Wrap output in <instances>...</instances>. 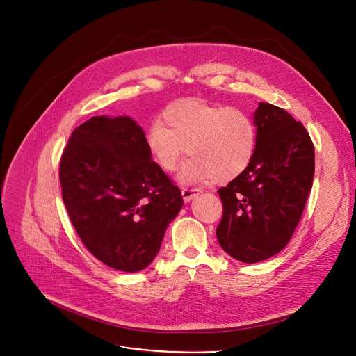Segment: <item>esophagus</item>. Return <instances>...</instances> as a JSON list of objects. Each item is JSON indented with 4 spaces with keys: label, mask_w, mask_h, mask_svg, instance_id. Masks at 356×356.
<instances>
[{
    "label": "esophagus",
    "mask_w": 356,
    "mask_h": 356,
    "mask_svg": "<svg viewBox=\"0 0 356 356\" xmlns=\"http://www.w3.org/2000/svg\"><path fill=\"white\" fill-rule=\"evenodd\" d=\"M200 193V191L199 189H188V188H184V189H181V196H183V200L188 203V202H191L195 196H197Z\"/></svg>",
    "instance_id": "1"
}]
</instances>
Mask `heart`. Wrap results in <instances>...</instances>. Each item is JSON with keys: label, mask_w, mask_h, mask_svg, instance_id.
Wrapping results in <instances>:
<instances>
[{"label": "heart", "mask_w": 356, "mask_h": 356, "mask_svg": "<svg viewBox=\"0 0 356 356\" xmlns=\"http://www.w3.org/2000/svg\"><path fill=\"white\" fill-rule=\"evenodd\" d=\"M149 156L161 170L175 172L186 153L179 180L195 184L215 180L227 183L238 177L254 159L257 127L245 111L183 99L167 106L163 124L153 122L145 133Z\"/></svg>", "instance_id": "b5f03b06"}]
</instances>
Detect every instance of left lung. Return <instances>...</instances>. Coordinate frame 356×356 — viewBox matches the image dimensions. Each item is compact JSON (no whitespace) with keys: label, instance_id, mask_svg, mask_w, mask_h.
<instances>
[{"label":"left lung","instance_id":"8db88e82","mask_svg":"<svg viewBox=\"0 0 356 356\" xmlns=\"http://www.w3.org/2000/svg\"><path fill=\"white\" fill-rule=\"evenodd\" d=\"M257 148L250 165L218 191L222 250L254 264L282 251L302 218L314 176V147L287 111L259 102L254 112Z\"/></svg>","mask_w":356,"mask_h":356}]
</instances>
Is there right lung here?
<instances>
[{
	"instance_id": "right-lung-1",
	"label": "right lung",
	"mask_w": 356,
	"mask_h": 356,
	"mask_svg": "<svg viewBox=\"0 0 356 356\" xmlns=\"http://www.w3.org/2000/svg\"><path fill=\"white\" fill-rule=\"evenodd\" d=\"M62 197L85 247L125 273L156 258L183 197L131 117H92L73 129L60 160Z\"/></svg>"
}]
</instances>
